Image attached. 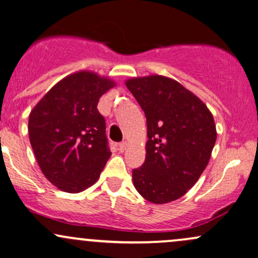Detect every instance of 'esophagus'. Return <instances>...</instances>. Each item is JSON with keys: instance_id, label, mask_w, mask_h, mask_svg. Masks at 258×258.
Segmentation results:
<instances>
[{"instance_id": "34e87169", "label": "esophagus", "mask_w": 258, "mask_h": 258, "mask_svg": "<svg viewBox=\"0 0 258 258\" xmlns=\"http://www.w3.org/2000/svg\"><path fill=\"white\" fill-rule=\"evenodd\" d=\"M125 148H126V142L125 141L120 142V144L118 145V151H119V152H124V151H125Z\"/></svg>"}]
</instances>
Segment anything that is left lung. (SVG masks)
<instances>
[{"label": "left lung", "instance_id": "left-lung-1", "mask_svg": "<svg viewBox=\"0 0 258 258\" xmlns=\"http://www.w3.org/2000/svg\"><path fill=\"white\" fill-rule=\"evenodd\" d=\"M145 112L146 159L133 170L136 190L153 204L181 198L201 177L216 142L207 105L171 78L153 75L125 82Z\"/></svg>", "mask_w": 258, "mask_h": 258}]
</instances>
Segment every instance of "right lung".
Here are the masks:
<instances>
[{"label": "right lung", "mask_w": 258, "mask_h": 258, "mask_svg": "<svg viewBox=\"0 0 258 258\" xmlns=\"http://www.w3.org/2000/svg\"><path fill=\"white\" fill-rule=\"evenodd\" d=\"M114 82L90 71L70 75L33 107L29 138L36 160L48 181L69 193L98 181L111 157L99 99Z\"/></svg>", "instance_id": "obj_1"}]
</instances>
